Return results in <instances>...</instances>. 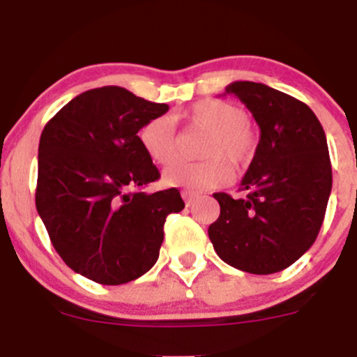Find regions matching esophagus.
<instances>
[{
    "label": "esophagus",
    "instance_id": "obj_1",
    "mask_svg": "<svg viewBox=\"0 0 357 357\" xmlns=\"http://www.w3.org/2000/svg\"><path fill=\"white\" fill-rule=\"evenodd\" d=\"M181 197H183V200H185V204H186V207H190V205L193 204V202H195V193H192V192H183L181 193Z\"/></svg>",
    "mask_w": 357,
    "mask_h": 357
}]
</instances>
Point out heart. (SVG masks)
<instances>
[{
    "label": "heart",
    "instance_id": "obj_1",
    "mask_svg": "<svg viewBox=\"0 0 357 357\" xmlns=\"http://www.w3.org/2000/svg\"><path fill=\"white\" fill-rule=\"evenodd\" d=\"M185 119L192 128L208 132L202 146L204 162H174L178 155L176 122L171 115H158L139 131V142L146 155L158 165H169L162 181L186 192H204L228 185L233 179L231 162L236 169L252 162L257 150V135L247 122L245 110L222 100H200L193 103Z\"/></svg>",
    "mask_w": 357,
    "mask_h": 357
}]
</instances>
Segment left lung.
<instances>
[{"mask_svg": "<svg viewBox=\"0 0 357 357\" xmlns=\"http://www.w3.org/2000/svg\"><path fill=\"white\" fill-rule=\"evenodd\" d=\"M238 96L261 129L257 150L242 179L243 199L214 193L221 214L208 238L226 264L271 275L311 248L332 192L326 136L314 112L261 82L235 81Z\"/></svg>", "mask_w": 357, "mask_h": 357, "instance_id": "obj_1", "label": "left lung"}]
</instances>
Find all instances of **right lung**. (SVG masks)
<instances>
[{"label":"right lung","instance_id":"add662e5","mask_svg":"<svg viewBox=\"0 0 357 357\" xmlns=\"http://www.w3.org/2000/svg\"><path fill=\"white\" fill-rule=\"evenodd\" d=\"M169 110L119 86L81 93L39 139L36 208L53 247L79 275L122 285L155 264L178 188L139 192L160 178L138 131Z\"/></svg>","mask_w":357,"mask_h":357}]
</instances>
